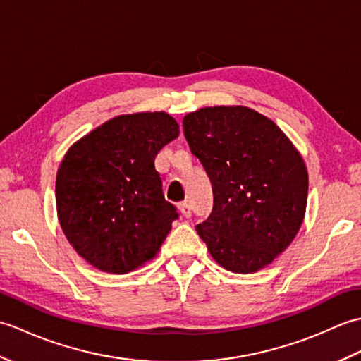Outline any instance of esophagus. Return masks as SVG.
<instances>
[{"mask_svg":"<svg viewBox=\"0 0 361 361\" xmlns=\"http://www.w3.org/2000/svg\"><path fill=\"white\" fill-rule=\"evenodd\" d=\"M178 209H180L183 217H190V216H192V208H190V204L188 202L180 203L178 204Z\"/></svg>","mask_w":361,"mask_h":361,"instance_id":"obj_1","label":"esophagus"}]
</instances>
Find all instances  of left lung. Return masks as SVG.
I'll list each match as a JSON object with an SVG mask.
<instances>
[{"mask_svg":"<svg viewBox=\"0 0 361 361\" xmlns=\"http://www.w3.org/2000/svg\"><path fill=\"white\" fill-rule=\"evenodd\" d=\"M208 173L214 206L195 226L228 271L255 273L293 242L304 220L309 175L282 130L248 106H206L183 119Z\"/></svg>","mask_w":361,"mask_h":361,"instance_id":"8db88e82","label":"left lung"}]
</instances>
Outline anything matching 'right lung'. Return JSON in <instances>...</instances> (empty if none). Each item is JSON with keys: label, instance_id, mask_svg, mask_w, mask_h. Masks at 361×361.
I'll return each instance as SVG.
<instances>
[{"label": "right lung", "instance_id": "1", "mask_svg": "<svg viewBox=\"0 0 361 361\" xmlns=\"http://www.w3.org/2000/svg\"><path fill=\"white\" fill-rule=\"evenodd\" d=\"M178 135L164 111L122 114L66 152L56 178L59 221L97 270L124 274L157 256L178 212L166 202L155 157Z\"/></svg>", "mask_w": 361, "mask_h": 361}]
</instances>
